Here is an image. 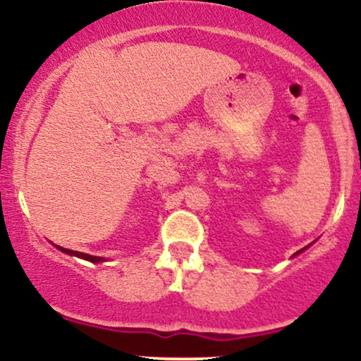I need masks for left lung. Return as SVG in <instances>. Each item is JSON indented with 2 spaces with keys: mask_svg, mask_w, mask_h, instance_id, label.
Wrapping results in <instances>:
<instances>
[{
  "mask_svg": "<svg viewBox=\"0 0 361 361\" xmlns=\"http://www.w3.org/2000/svg\"><path fill=\"white\" fill-rule=\"evenodd\" d=\"M309 246H310V244H309ZM309 246H305V247H302V250L300 251H297V252H293V256H297V255H300V252H304L305 250H307V247ZM293 256H292V258H293Z\"/></svg>",
  "mask_w": 361,
  "mask_h": 361,
  "instance_id": "left-lung-1",
  "label": "left lung"
}]
</instances>
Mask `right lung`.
Returning a JSON list of instances; mask_svg holds the SVG:
<instances>
[{"label": "right lung", "mask_w": 361, "mask_h": 361, "mask_svg": "<svg viewBox=\"0 0 361 361\" xmlns=\"http://www.w3.org/2000/svg\"><path fill=\"white\" fill-rule=\"evenodd\" d=\"M56 247H57V250H59V251L66 252V255H69V256H76V258L86 259V261H90V263H103V261H106L105 258H102V256H91V255H86V252L73 251V250H66V247L57 246V244H56Z\"/></svg>", "instance_id": "add662e5"}]
</instances>
